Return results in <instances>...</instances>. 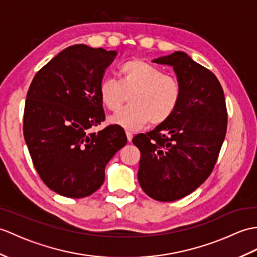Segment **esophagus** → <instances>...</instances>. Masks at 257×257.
Here are the masks:
<instances>
[{"label":"esophagus","instance_id":"obj_1","mask_svg":"<svg viewBox=\"0 0 257 257\" xmlns=\"http://www.w3.org/2000/svg\"><path fill=\"white\" fill-rule=\"evenodd\" d=\"M126 136H127V139H128V141H129V142H130L131 140H133L134 136H133V134L129 133V131H127V133H126Z\"/></svg>","mask_w":257,"mask_h":257}]
</instances>
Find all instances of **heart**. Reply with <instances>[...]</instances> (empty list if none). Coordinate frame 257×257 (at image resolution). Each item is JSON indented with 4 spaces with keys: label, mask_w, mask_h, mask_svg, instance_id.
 Returning a JSON list of instances; mask_svg holds the SVG:
<instances>
[{
    "label": "heart",
    "mask_w": 257,
    "mask_h": 257,
    "mask_svg": "<svg viewBox=\"0 0 257 257\" xmlns=\"http://www.w3.org/2000/svg\"><path fill=\"white\" fill-rule=\"evenodd\" d=\"M100 103L117 111L129 96V104L108 118V122L135 131L150 122L158 126L174 114L182 98V85L176 76L164 73L157 65L133 59L118 69V82L103 79L98 86Z\"/></svg>",
    "instance_id": "1"
}]
</instances>
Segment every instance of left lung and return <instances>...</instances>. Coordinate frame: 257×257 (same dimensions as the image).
Listing matches in <instances>:
<instances>
[{
  "label": "left lung",
  "instance_id": "left-lung-1",
  "mask_svg": "<svg viewBox=\"0 0 257 257\" xmlns=\"http://www.w3.org/2000/svg\"><path fill=\"white\" fill-rule=\"evenodd\" d=\"M172 65L182 98L165 122L137 135L141 152L138 181L148 196L174 201L193 193L216 165L228 124L224 93L217 76L183 51L153 60Z\"/></svg>",
  "mask_w": 257,
  "mask_h": 257
}]
</instances>
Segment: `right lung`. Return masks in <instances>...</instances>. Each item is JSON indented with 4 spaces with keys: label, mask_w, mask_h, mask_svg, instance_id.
Masks as SVG:
<instances>
[{
    "label": "right lung",
    "mask_w": 257,
    "mask_h": 257,
    "mask_svg": "<svg viewBox=\"0 0 257 257\" xmlns=\"http://www.w3.org/2000/svg\"><path fill=\"white\" fill-rule=\"evenodd\" d=\"M116 56L103 48L68 47L36 73L28 88L24 138L40 178L59 195L83 198L96 192L106 164L127 143L115 124L89 133L105 120L98 86Z\"/></svg>",
    "instance_id": "add662e5"
}]
</instances>
